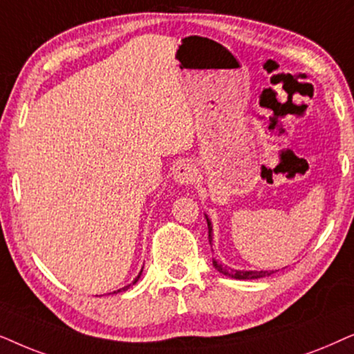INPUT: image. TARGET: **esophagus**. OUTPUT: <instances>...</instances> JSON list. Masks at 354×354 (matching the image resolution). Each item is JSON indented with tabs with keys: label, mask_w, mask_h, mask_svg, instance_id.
Listing matches in <instances>:
<instances>
[{
	"label": "esophagus",
	"mask_w": 354,
	"mask_h": 354,
	"mask_svg": "<svg viewBox=\"0 0 354 354\" xmlns=\"http://www.w3.org/2000/svg\"><path fill=\"white\" fill-rule=\"evenodd\" d=\"M173 178L178 185H192L197 178V169L191 162L185 160V162L176 165V168H174L173 171Z\"/></svg>",
	"instance_id": "34e87169"
}]
</instances>
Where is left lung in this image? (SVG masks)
Here are the masks:
<instances>
[{
	"label": "left lung",
	"mask_w": 354,
	"mask_h": 354,
	"mask_svg": "<svg viewBox=\"0 0 354 354\" xmlns=\"http://www.w3.org/2000/svg\"><path fill=\"white\" fill-rule=\"evenodd\" d=\"M207 226H209V243L212 244V223L209 218H207ZM212 263H214V267L220 273L230 277V279H236V280H256V279H262V277H268L273 273V270L272 272H268V270H261V272L259 270H234V268L225 266V263L215 261V259H212Z\"/></svg>",
	"instance_id": "1"
}]
</instances>
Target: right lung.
I'll list each match as a JSON object with an SVG mask.
<instances>
[{"mask_svg":"<svg viewBox=\"0 0 354 354\" xmlns=\"http://www.w3.org/2000/svg\"><path fill=\"white\" fill-rule=\"evenodd\" d=\"M140 273H142V270H140V272H139V275H138V277H136V279H134V281H133V283H131V285H128V286H124V288H121V290H118V291H115V293H120V291H126V290H128V288H129V286H133V285L136 283V281H138V280L140 279Z\"/></svg>","mask_w":354,"mask_h":354,"instance_id":"right-lung-1","label":"right lung"}]
</instances>
